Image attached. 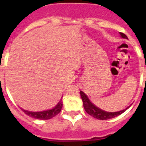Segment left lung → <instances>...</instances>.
I'll use <instances>...</instances> for the list:
<instances>
[{
    "label": "left lung",
    "mask_w": 146,
    "mask_h": 146,
    "mask_svg": "<svg viewBox=\"0 0 146 146\" xmlns=\"http://www.w3.org/2000/svg\"><path fill=\"white\" fill-rule=\"evenodd\" d=\"M120 34L121 35V37L123 38H128L124 33H120ZM80 96H81V98H82V102H83V107H84L86 112L87 113H89V115L92 116V117H94L96 119H98V120H108V119L116 117L117 116L120 115V114L123 113L129 108L128 107L127 108L124 109L123 111H117V112H107V111H103L102 109L98 108V107L95 106L89 101V98L87 97L86 95L83 92L80 91Z\"/></svg>",
    "instance_id": "8db88e82"
}]
</instances>
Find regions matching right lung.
Returning a JSON list of instances; mask_svg holds the SVG:
<instances>
[{"label":"right lung","instance_id":"obj_1","mask_svg":"<svg viewBox=\"0 0 146 146\" xmlns=\"http://www.w3.org/2000/svg\"><path fill=\"white\" fill-rule=\"evenodd\" d=\"M62 107H63V102H62L61 99L54 108L48 110V111H40V112H31V111H25V110H23V111L26 114L33 118H35V119L48 120V119L54 117L57 114H58L61 111Z\"/></svg>","mask_w":146,"mask_h":146}]
</instances>
